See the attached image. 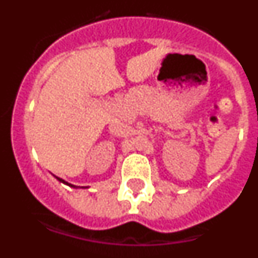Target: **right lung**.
Wrapping results in <instances>:
<instances>
[{"mask_svg": "<svg viewBox=\"0 0 258 258\" xmlns=\"http://www.w3.org/2000/svg\"><path fill=\"white\" fill-rule=\"evenodd\" d=\"M56 178H58V177H56ZM58 179H59V181H60V182H63V183H67V182H64L61 178H58ZM67 184H70V183H67ZM70 186H74V184H70ZM74 187H75V186H74Z\"/></svg>", "mask_w": 258, "mask_h": 258, "instance_id": "1", "label": "right lung"}]
</instances>
